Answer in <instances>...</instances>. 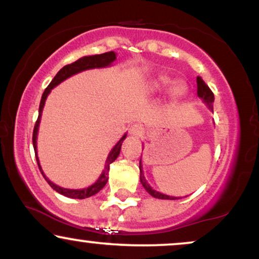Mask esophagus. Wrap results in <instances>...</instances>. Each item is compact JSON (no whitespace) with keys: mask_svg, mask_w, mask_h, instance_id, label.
<instances>
[{"mask_svg":"<svg viewBox=\"0 0 259 259\" xmlns=\"http://www.w3.org/2000/svg\"><path fill=\"white\" fill-rule=\"evenodd\" d=\"M130 134L131 136L136 138H141L144 136V127L141 123H133L132 126L130 127Z\"/></svg>","mask_w":259,"mask_h":259,"instance_id":"34e87169","label":"esophagus"}]
</instances>
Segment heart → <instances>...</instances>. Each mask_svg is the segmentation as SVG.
Instances as JSON below:
<instances>
[{"label":"heart","instance_id":"obj_1","mask_svg":"<svg viewBox=\"0 0 259 259\" xmlns=\"http://www.w3.org/2000/svg\"><path fill=\"white\" fill-rule=\"evenodd\" d=\"M173 83V80L167 75H159L150 82L148 90L151 93H161ZM187 93V87L184 82H176L169 88V98L173 101H178Z\"/></svg>","mask_w":259,"mask_h":259}]
</instances>
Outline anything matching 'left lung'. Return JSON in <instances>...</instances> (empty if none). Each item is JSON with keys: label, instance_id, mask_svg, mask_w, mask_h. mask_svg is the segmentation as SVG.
I'll list each match as a JSON object with an SVG mask.
<instances>
[{"label": "left lung", "instance_id": "left-lung-1", "mask_svg": "<svg viewBox=\"0 0 259 259\" xmlns=\"http://www.w3.org/2000/svg\"><path fill=\"white\" fill-rule=\"evenodd\" d=\"M197 93H198V97L203 99V101L205 102V104L208 105V107L213 111V106H212V104H213V101H214V95H213V93H212V91L210 90V87L205 83V81L201 79L200 76L197 77ZM141 167H143V166H141V161H140V164H139L140 182H141V184H143V186L145 187V190H146L152 197L158 198V199H173V200L179 199V198H177V197H169V196H166V194H161L152 189V187L147 184L146 180H145L143 168Z\"/></svg>", "mask_w": 259, "mask_h": 259}]
</instances>
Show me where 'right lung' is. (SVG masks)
Instances as JSON below:
<instances>
[{"mask_svg": "<svg viewBox=\"0 0 259 259\" xmlns=\"http://www.w3.org/2000/svg\"><path fill=\"white\" fill-rule=\"evenodd\" d=\"M115 59H116V54L114 52L104 53V54H99V55L83 56V58L79 59L77 61L73 62V63H69V65H66L65 67H62V68L58 72V74H56V75L54 76V79L52 80V82L48 84V87L46 88L44 94H42V98H41V101H40V108H38V116H37L36 122H35L34 131H33V146H34V151H35V157H36L38 168H40L42 176L45 177V179L47 180V183L49 184V185H51L52 189L55 190L56 192H59L60 194H62V196H66L68 198H74V199H84V198L94 196V194H97L99 191L102 190V187L106 185V183H107V180H108L107 176H108V171H109V165H111L112 162L114 161L116 158H118V155L120 153V150H121L122 141L126 138V136H123L121 139L119 140V143L115 145L111 153H109L108 158H107V161H106V166H105L104 172H102V175L100 176V178L98 179L97 183L93 184V185L90 186V187H87V189H82V190L62 189V187L55 185V184H53L51 180H48L47 178H46V176L44 175V172H42V169H41V166H40V164H38L37 153H36V136H37L38 123H40L41 113H42V108H44L45 101H46V99H47V95L49 94V92H51V90H53V87L58 86L60 82H62L63 80L67 79V77L72 76V75H74V74L82 72V70H86V69L100 68V67L109 66L113 61H114Z\"/></svg>", "mask_w": 259, "mask_h": 259, "instance_id": "1", "label": "right lung"}]
</instances>
